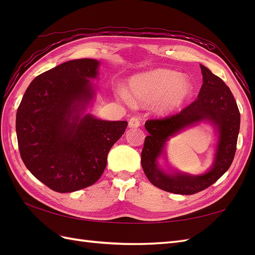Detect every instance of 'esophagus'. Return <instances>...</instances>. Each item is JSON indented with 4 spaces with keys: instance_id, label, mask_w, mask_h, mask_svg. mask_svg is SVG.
<instances>
[{
    "instance_id": "esophagus-1",
    "label": "esophagus",
    "mask_w": 255,
    "mask_h": 255,
    "mask_svg": "<svg viewBox=\"0 0 255 255\" xmlns=\"http://www.w3.org/2000/svg\"><path fill=\"white\" fill-rule=\"evenodd\" d=\"M128 126H129V128H131V129H136V128L140 127V121L137 117H131L130 119H129Z\"/></svg>"
}]
</instances>
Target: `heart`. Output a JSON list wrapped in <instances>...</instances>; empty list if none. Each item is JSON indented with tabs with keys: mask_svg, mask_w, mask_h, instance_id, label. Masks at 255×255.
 Listing matches in <instances>:
<instances>
[{
	"mask_svg": "<svg viewBox=\"0 0 255 255\" xmlns=\"http://www.w3.org/2000/svg\"><path fill=\"white\" fill-rule=\"evenodd\" d=\"M129 86L134 101L144 105L153 103L154 112L160 115L180 111L191 99L194 90L191 80L169 69H155L134 75ZM124 97L131 102L127 92H124Z\"/></svg>",
	"mask_w": 255,
	"mask_h": 255,
	"instance_id": "b5f03b06",
	"label": "heart"
}]
</instances>
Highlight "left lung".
Listing matches in <instances>:
<instances>
[{"label":"left lung","mask_w":255,"mask_h":255,"mask_svg":"<svg viewBox=\"0 0 255 255\" xmlns=\"http://www.w3.org/2000/svg\"><path fill=\"white\" fill-rule=\"evenodd\" d=\"M200 69L203 85L196 101L180 114L163 119H150L144 124L149 134L141 152L142 169L148 180L165 192L192 195L204 191L225 174L235 158L240 130L237 102L223 80L203 64ZM200 122L210 123L218 136L214 161L210 169L203 175L192 176L174 170L169 165L162 168L158 160L166 158L165 147L169 138Z\"/></svg>","instance_id":"left-lung-1"}]
</instances>
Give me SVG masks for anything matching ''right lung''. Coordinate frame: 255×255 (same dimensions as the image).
Segmentation results:
<instances>
[{
	"label": "right lung",
	"instance_id": "add662e5",
	"mask_svg": "<svg viewBox=\"0 0 255 255\" xmlns=\"http://www.w3.org/2000/svg\"><path fill=\"white\" fill-rule=\"evenodd\" d=\"M100 61L70 60L31 81L16 113L19 153L27 169L52 191L70 193L99 180L107 154L126 130L88 113Z\"/></svg>",
	"mask_w": 255,
	"mask_h": 255
}]
</instances>
